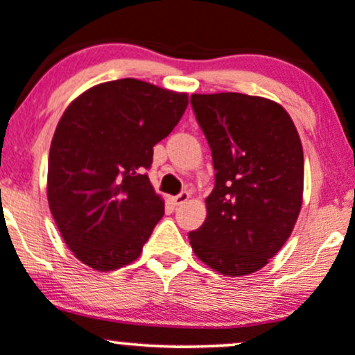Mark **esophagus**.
I'll return each mask as SVG.
<instances>
[{"label": "esophagus", "instance_id": "esophagus-1", "mask_svg": "<svg viewBox=\"0 0 355 355\" xmlns=\"http://www.w3.org/2000/svg\"><path fill=\"white\" fill-rule=\"evenodd\" d=\"M189 198H190V193L189 192H180V193H178V196H175L173 198H171V200H173L175 205H182V204H185V202L189 200Z\"/></svg>", "mask_w": 355, "mask_h": 355}]
</instances>
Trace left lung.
<instances>
[{"label": "left lung", "instance_id": "left-lung-1", "mask_svg": "<svg viewBox=\"0 0 355 355\" xmlns=\"http://www.w3.org/2000/svg\"><path fill=\"white\" fill-rule=\"evenodd\" d=\"M212 151L216 185L205 222L189 234L202 263L225 276L266 266L298 219L303 148L290 114L259 96L192 94Z\"/></svg>", "mask_w": 355, "mask_h": 355}]
</instances>
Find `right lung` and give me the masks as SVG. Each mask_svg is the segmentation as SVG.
Wrapping results in <instances>:
<instances>
[{
  "label": "right lung",
  "instance_id": "obj_1",
  "mask_svg": "<svg viewBox=\"0 0 355 355\" xmlns=\"http://www.w3.org/2000/svg\"><path fill=\"white\" fill-rule=\"evenodd\" d=\"M187 104L184 92L119 79L87 89L62 114L46 197L65 244L92 270L133 263L165 214L146 170Z\"/></svg>",
  "mask_w": 355,
  "mask_h": 355
}]
</instances>
